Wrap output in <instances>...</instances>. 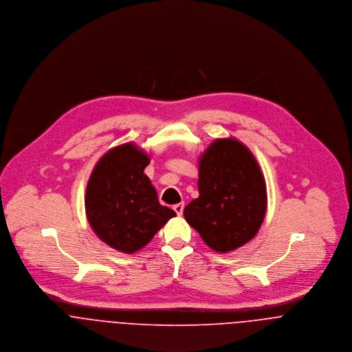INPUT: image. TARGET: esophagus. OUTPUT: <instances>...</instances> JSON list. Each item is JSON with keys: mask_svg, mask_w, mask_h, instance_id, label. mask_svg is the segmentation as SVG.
Masks as SVG:
<instances>
[{"mask_svg": "<svg viewBox=\"0 0 352 352\" xmlns=\"http://www.w3.org/2000/svg\"><path fill=\"white\" fill-rule=\"evenodd\" d=\"M184 208H185V204H184V202L175 204V205L173 206V209L175 210V213H177L178 216H182V213H184Z\"/></svg>", "mask_w": 352, "mask_h": 352, "instance_id": "1", "label": "esophagus"}]
</instances>
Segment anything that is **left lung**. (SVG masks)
Here are the masks:
<instances>
[{"label":"left lung","mask_w":352,"mask_h":352,"mask_svg":"<svg viewBox=\"0 0 352 352\" xmlns=\"http://www.w3.org/2000/svg\"><path fill=\"white\" fill-rule=\"evenodd\" d=\"M198 198L186 221L217 252H230L258 234L267 208L266 182L251 151L234 138L217 139L198 159Z\"/></svg>","instance_id":"left-lung-1"}]
</instances>
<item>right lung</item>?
<instances>
[{
  "mask_svg": "<svg viewBox=\"0 0 352 352\" xmlns=\"http://www.w3.org/2000/svg\"><path fill=\"white\" fill-rule=\"evenodd\" d=\"M150 157L133 143L109 150L89 178L85 208L90 227L108 245L133 254L147 245L175 216L162 206L155 188L144 174Z\"/></svg>",
  "mask_w": 352,
  "mask_h": 352,
  "instance_id": "add662e5",
  "label": "right lung"
}]
</instances>
